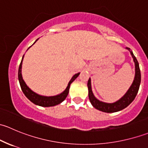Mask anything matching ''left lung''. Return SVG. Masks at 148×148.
<instances>
[{
  "mask_svg": "<svg viewBox=\"0 0 148 148\" xmlns=\"http://www.w3.org/2000/svg\"><path fill=\"white\" fill-rule=\"evenodd\" d=\"M130 52L133 59L134 63H135V78H134L132 84H131L130 87L129 88L126 93L122 97H121L119 100L116 101L115 102L113 103H107L99 101V99H97L95 96L94 95L93 92L92 90V84H91V79L89 78L87 82L88 91H89V99L90 101L91 104H92L94 107L99 111L104 112L112 113L119 112L123 109L126 108L131 102L135 99L137 94H138L139 87L140 85V82H141V74H140V66L138 60L136 57L134 56L133 53L130 50V48H126Z\"/></svg>",
  "mask_w": 148,
  "mask_h": 148,
  "instance_id": "obj_1",
  "label": "left lung"
}]
</instances>
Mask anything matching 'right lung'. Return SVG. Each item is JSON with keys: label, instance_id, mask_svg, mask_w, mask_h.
<instances>
[{"label": "right lung", "instance_id": "obj_1", "mask_svg": "<svg viewBox=\"0 0 148 148\" xmlns=\"http://www.w3.org/2000/svg\"><path fill=\"white\" fill-rule=\"evenodd\" d=\"M38 40L36 39V41H37ZM35 42L34 43V44H35ZM31 47V46H30ZM29 47V48H30ZM28 48V49H29ZM27 49V50H28ZM24 57V55L23 56L21 59V62L20 66H19L18 68V81L20 83L21 88L22 91H23V94L25 95V96L31 101V102H33L34 104H36V105L41 106V107H53V106H56L57 104H60L63 102L64 100L66 99V97L68 95L69 92V88L71 84L78 77V76L79 75L80 73H77L75 74L72 77V78L71 79V80L69 81V82L68 83L66 88L63 92H62L59 95H56V96H43V95H40L36 93L34 91L31 90L29 87L27 86L26 82H24V80L23 79V77H22V74H21V69H22V63H23V59Z\"/></svg>", "mask_w": 148, "mask_h": 148}]
</instances>
